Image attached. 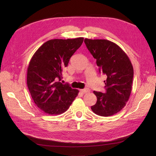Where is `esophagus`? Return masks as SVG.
<instances>
[{
  "instance_id": "obj_1",
  "label": "esophagus",
  "mask_w": 156,
  "mask_h": 156,
  "mask_svg": "<svg viewBox=\"0 0 156 156\" xmlns=\"http://www.w3.org/2000/svg\"><path fill=\"white\" fill-rule=\"evenodd\" d=\"M80 91H81L83 94H86L90 92V89L89 88H84V89H81L80 90Z\"/></svg>"
}]
</instances>
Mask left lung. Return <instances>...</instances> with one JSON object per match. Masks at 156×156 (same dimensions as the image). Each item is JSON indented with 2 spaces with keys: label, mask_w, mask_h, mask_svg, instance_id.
<instances>
[{
  "label": "left lung",
  "mask_w": 156,
  "mask_h": 156,
  "mask_svg": "<svg viewBox=\"0 0 156 156\" xmlns=\"http://www.w3.org/2000/svg\"><path fill=\"white\" fill-rule=\"evenodd\" d=\"M90 53L96 60L99 72L107 75L106 92L94 91L97 102L91 107L95 114L101 116L115 115L124 107L130 96L133 68L125 52L107 40L84 39Z\"/></svg>",
  "instance_id": "left-lung-1"
}]
</instances>
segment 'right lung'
Returning <instances> with one entry per match:
<instances>
[{
  "mask_svg": "<svg viewBox=\"0 0 156 156\" xmlns=\"http://www.w3.org/2000/svg\"><path fill=\"white\" fill-rule=\"evenodd\" d=\"M83 37L50 40L40 47L27 68V86L33 101L46 114L66 111L79 90L59 82L64 68L83 42Z\"/></svg>",
  "mask_w": 156,
  "mask_h": 156,
  "instance_id": "add662e5",
  "label": "right lung"
}]
</instances>
